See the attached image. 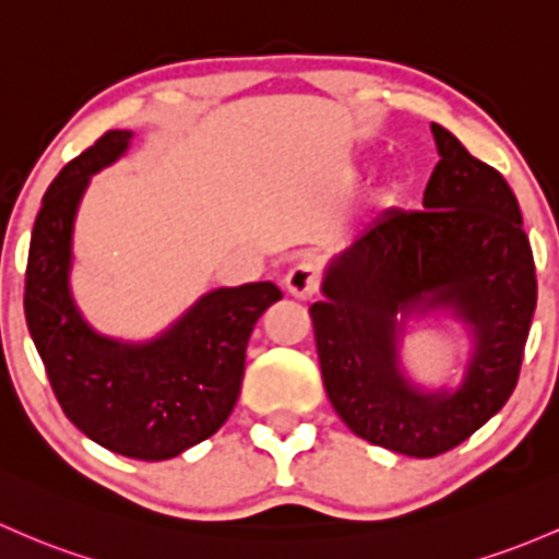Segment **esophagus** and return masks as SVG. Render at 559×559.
I'll use <instances>...</instances> for the list:
<instances>
[{"label": "esophagus", "mask_w": 559, "mask_h": 559, "mask_svg": "<svg viewBox=\"0 0 559 559\" xmlns=\"http://www.w3.org/2000/svg\"><path fill=\"white\" fill-rule=\"evenodd\" d=\"M321 286V273H319V264L313 260H299L295 267L286 273V289L289 295H295L297 299H308L319 292Z\"/></svg>", "instance_id": "obj_1"}]
</instances>
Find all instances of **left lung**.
<instances>
[{"instance_id": "obj_1", "label": "left lung", "mask_w": 559, "mask_h": 559, "mask_svg": "<svg viewBox=\"0 0 559 559\" xmlns=\"http://www.w3.org/2000/svg\"><path fill=\"white\" fill-rule=\"evenodd\" d=\"M423 211L391 209L354 240L310 305L326 396L356 437L413 457L466 442L512 396L536 310V262L512 187L448 128ZM450 304L478 329L455 394L423 397L395 367L399 309Z\"/></svg>"}]
</instances>
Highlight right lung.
Returning a JSON list of instances; mask_svg holds the SVG:
<instances>
[{
	"label": "right lung",
	"mask_w": 559,
	"mask_h": 559,
	"mask_svg": "<svg viewBox=\"0 0 559 559\" xmlns=\"http://www.w3.org/2000/svg\"><path fill=\"white\" fill-rule=\"evenodd\" d=\"M128 139V131H107L47 187L28 246L23 310L63 415L117 455L166 461L230 418L254 324L284 295L270 281L216 289L150 345L91 332L69 297L72 222L91 174L122 155Z\"/></svg>",
	"instance_id": "right-lung-1"
}]
</instances>
